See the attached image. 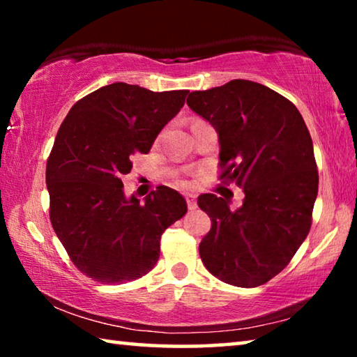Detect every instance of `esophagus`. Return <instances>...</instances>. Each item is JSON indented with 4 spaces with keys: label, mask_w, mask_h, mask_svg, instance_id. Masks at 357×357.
Wrapping results in <instances>:
<instances>
[{
    "label": "esophagus",
    "mask_w": 357,
    "mask_h": 357,
    "mask_svg": "<svg viewBox=\"0 0 357 357\" xmlns=\"http://www.w3.org/2000/svg\"><path fill=\"white\" fill-rule=\"evenodd\" d=\"M185 202H187V208H189L190 211L197 209V202H195V195H192V193H189V195H185Z\"/></svg>",
    "instance_id": "34e87169"
}]
</instances>
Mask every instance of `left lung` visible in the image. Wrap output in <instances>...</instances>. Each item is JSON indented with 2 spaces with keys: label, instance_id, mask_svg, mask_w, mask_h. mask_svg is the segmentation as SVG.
I'll list each match as a JSON object with an SVG mask.
<instances>
[{
  "label": "left lung",
  "instance_id": "left-lung-1",
  "mask_svg": "<svg viewBox=\"0 0 357 357\" xmlns=\"http://www.w3.org/2000/svg\"><path fill=\"white\" fill-rule=\"evenodd\" d=\"M187 105L219 134L220 179L245 193L234 211L214 193L198 197L213 222L200 243L202 261L229 285H263L310 231L318 170L309 129L294 104L250 80L193 91Z\"/></svg>",
  "mask_w": 357,
  "mask_h": 357
}]
</instances>
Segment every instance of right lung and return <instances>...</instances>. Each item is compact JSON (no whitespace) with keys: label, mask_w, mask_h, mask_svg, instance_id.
Returning <instances> with one entry per match:
<instances>
[{"label":"right lung","mask_w":357,"mask_h":357,"mask_svg":"<svg viewBox=\"0 0 357 357\" xmlns=\"http://www.w3.org/2000/svg\"><path fill=\"white\" fill-rule=\"evenodd\" d=\"M187 89L154 93L112 83L70 108L47 160L50 220L78 271L119 285L154 268L160 236L187 213L183 195L159 185L140 202L126 197L132 155L148 154L183 108Z\"/></svg>","instance_id":"add662e5"}]
</instances>
